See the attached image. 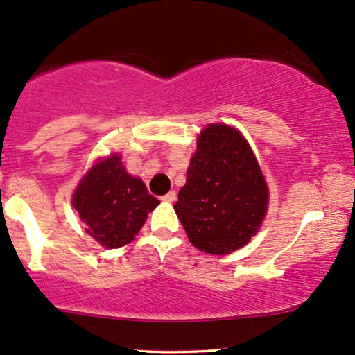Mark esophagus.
<instances>
[{
  "mask_svg": "<svg viewBox=\"0 0 355 355\" xmlns=\"http://www.w3.org/2000/svg\"><path fill=\"white\" fill-rule=\"evenodd\" d=\"M162 201H167V203H173L175 200H177V193L175 191H168L167 195H164L162 198H160Z\"/></svg>",
  "mask_w": 355,
  "mask_h": 355,
  "instance_id": "esophagus-1",
  "label": "esophagus"
}]
</instances>
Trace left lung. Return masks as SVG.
<instances>
[{
    "mask_svg": "<svg viewBox=\"0 0 355 355\" xmlns=\"http://www.w3.org/2000/svg\"><path fill=\"white\" fill-rule=\"evenodd\" d=\"M268 190L244 137L213 124L200 134L175 213L188 239L206 254L244 248L267 213Z\"/></svg>",
    "mask_w": 355,
    "mask_h": 355,
    "instance_id": "obj_1",
    "label": "left lung"
}]
</instances>
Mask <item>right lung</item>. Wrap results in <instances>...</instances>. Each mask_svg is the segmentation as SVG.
Segmentation results:
<instances>
[{
	"instance_id": "right-lung-1",
	"label": "right lung",
	"mask_w": 355,
	"mask_h": 355,
	"mask_svg": "<svg viewBox=\"0 0 355 355\" xmlns=\"http://www.w3.org/2000/svg\"><path fill=\"white\" fill-rule=\"evenodd\" d=\"M157 205L159 200L141 178L125 172L118 155L92 167L73 195V208L87 232L107 249L131 242Z\"/></svg>"
}]
</instances>
